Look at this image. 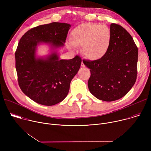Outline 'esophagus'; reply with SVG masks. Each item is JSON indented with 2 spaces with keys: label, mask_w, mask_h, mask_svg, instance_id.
I'll use <instances>...</instances> for the list:
<instances>
[{
  "label": "esophagus",
  "mask_w": 151,
  "mask_h": 151,
  "mask_svg": "<svg viewBox=\"0 0 151 151\" xmlns=\"http://www.w3.org/2000/svg\"><path fill=\"white\" fill-rule=\"evenodd\" d=\"M81 67H85V65H84V64H83V63L82 61V63H81Z\"/></svg>",
  "instance_id": "obj_1"
}]
</instances>
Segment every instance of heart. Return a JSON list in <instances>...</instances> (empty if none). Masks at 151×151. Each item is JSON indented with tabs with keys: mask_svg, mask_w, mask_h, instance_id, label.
Returning <instances> with one entry per match:
<instances>
[{
	"mask_svg": "<svg viewBox=\"0 0 151 151\" xmlns=\"http://www.w3.org/2000/svg\"><path fill=\"white\" fill-rule=\"evenodd\" d=\"M111 39L109 27L99 24H80L72 30L70 36L72 45L82 47L83 55L91 60H98L107 54Z\"/></svg>",
	"mask_w": 151,
	"mask_h": 151,
	"instance_id": "obj_1",
	"label": "heart"
}]
</instances>
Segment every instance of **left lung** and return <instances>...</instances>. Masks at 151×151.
Instances as JSON below:
<instances>
[{"instance_id":"8db88e82","label":"left lung","mask_w":151,"mask_h":151,"mask_svg":"<svg viewBox=\"0 0 151 151\" xmlns=\"http://www.w3.org/2000/svg\"><path fill=\"white\" fill-rule=\"evenodd\" d=\"M112 39L107 54L98 60H84L90 69L88 87L99 100H118L131 90L137 75L138 48L132 37L121 26L111 24Z\"/></svg>"}]
</instances>
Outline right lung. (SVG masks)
<instances>
[{"instance_id":"obj_1","label":"right lung","mask_w":151,"mask_h":151,"mask_svg":"<svg viewBox=\"0 0 151 151\" xmlns=\"http://www.w3.org/2000/svg\"><path fill=\"white\" fill-rule=\"evenodd\" d=\"M70 25L54 22L28 30L20 39L15 53V68L19 87L34 101L52 106L67 96L72 79L78 73L81 58L59 60L55 52L46 59L36 58V48L40 42L54 48L63 47Z\"/></svg>"}]
</instances>
